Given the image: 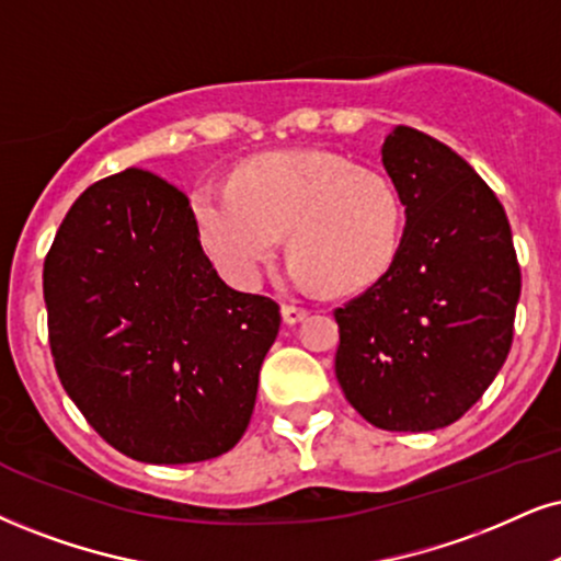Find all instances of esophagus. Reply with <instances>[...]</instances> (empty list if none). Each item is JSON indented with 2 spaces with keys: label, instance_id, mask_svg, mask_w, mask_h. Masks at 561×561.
Listing matches in <instances>:
<instances>
[{
  "label": "esophagus",
  "instance_id": "esophagus-1",
  "mask_svg": "<svg viewBox=\"0 0 561 561\" xmlns=\"http://www.w3.org/2000/svg\"><path fill=\"white\" fill-rule=\"evenodd\" d=\"M280 314H283V322H286V324H296V322H301L309 312L304 307H296V304H283Z\"/></svg>",
  "mask_w": 561,
  "mask_h": 561
}]
</instances>
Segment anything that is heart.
Here are the masks:
<instances>
[{
    "instance_id": "b5f03b06",
    "label": "heart",
    "mask_w": 561,
    "mask_h": 561,
    "mask_svg": "<svg viewBox=\"0 0 561 561\" xmlns=\"http://www.w3.org/2000/svg\"><path fill=\"white\" fill-rule=\"evenodd\" d=\"M192 220L207 257L233 286L257 288L286 233L294 286L351 294L398 260L405 205L382 171L291 150L244 163L231 184L197 186Z\"/></svg>"
}]
</instances>
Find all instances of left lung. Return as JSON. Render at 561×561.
<instances>
[{"mask_svg":"<svg viewBox=\"0 0 561 561\" xmlns=\"http://www.w3.org/2000/svg\"><path fill=\"white\" fill-rule=\"evenodd\" d=\"M382 165L405 205L398 260L335 309V377L387 432H434L483 396L513 345V231L473 165L419 129H390Z\"/></svg>","mask_w":561,"mask_h":561,"instance_id":"8db88e82","label":"left lung"}]
</instances>
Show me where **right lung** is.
<instances>
[{
	"label": "right lung",
	"instance_id": "1",
	"mask_svg": "<svg viewBox=\"0 0 561 561\" xmlns=\"http://www.w3.org/2000/svg\"><path fill=\"white\" fill-rule=\"evenodd\" d=\"M57 375L140 462L218 458L247 432L278 304L226 286L176 186L127 169L88 186L46 254Z\"/></svg>",
	"mask_w": 561,
	"mask_h": 561
}]
</instances>
